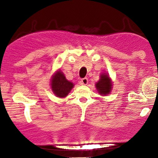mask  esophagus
I'll return each instance as SVG.
<instances>
[{"instance_id":"1","label":"esophagus","mask_w":158,"mask_h":158,"mask_svg":"<svg viewBox=\"0 0 158 158\" xmlns=\"http://www.w3.org/2000/svg\"><path fill=\"white\" fill-rule=\"evenodd\" d=\"M80 83L81 85H87L88 84V79L87 78H83V79H81Z\"/></svg>"}]
</instances>
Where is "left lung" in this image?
Masks as SVG:
<instances>
[{
	"mask_svg": "<svg viewBox=\"0 0 158 158\" xmlns=\"http://www.w3.org/2000/svg\"><path fill=\"white\" fill-rule=\"evenodd\" d=\"M112 81L109 73H102L100 75V79L95 83V88L99 95L106 96L109 95L112 90Z\"/></svg>",
	"mask_w": 158,
	"mask_h": 158,
	"instance_id": "8db88e82",
	"label": "left lung"
}]
</instances>
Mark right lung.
Returning <instances> with one entry per match:
<instances>
[{"label": "right lung", "mask_w": 158, "mask_h": 158, "mask_svg": "<svg viewBox=\"0 0 158 158\" xmlns=\"http://www.w3.org/2000/svg\"><path fill=\"white\" fill-rule=\"evenodd\" d=\"M50 87L56 96L63 98L69 95L72 89L74 87V84L67 80L63 72L58 69L52 76Z\"/></svg>", "instance_id": "obj_1"}]
</instances>
